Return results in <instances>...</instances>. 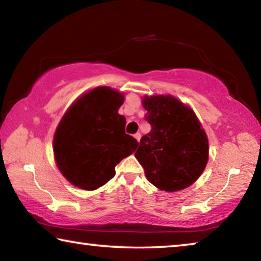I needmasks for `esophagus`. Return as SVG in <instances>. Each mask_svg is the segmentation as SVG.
<instances>
[{
	"instance_id": "1",
	"label": "esophagus",
	"mask_w": 261,
	"mask_h": 261,
	"mask_svg": "<svg viewBox=\"0 0 261 261\" xmlns=\"http://www.w3.org/2000/svg\"><path fill=\"white\" fill-rule=\"evenodd\" d=\"M140 137H142V135H140V134H139V132H137V134H136V135H135V138H136V139H137V142H139V140H140Z\"/></svg>"
}]
</instances>
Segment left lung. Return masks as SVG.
Returning a JSON list of instances; mask_svg holds the SVG:
<instances>
[{
    "mask_svg": "<svg viewBox=\"0 0 261 261\" xmlns=\"http://www.w3.org/2000/svg\"><path fill=\"white\" fill-rule=\"evenodd\" d=\"M142 105L152 129L140 139L135 156L146 179L168 193L189 187L209 158L208 137L195 113L172 95L144 96Z\"/></svg>",
    "mask_w": 261,
    "mask_h": 261,
    "instance_id": "obj_1",
    "label": "left lung"
}]
</instances>
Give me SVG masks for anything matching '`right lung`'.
<instances>
[{
    "label": "right lung",
    "mask_w": 261,
    "mask_h": 261,
    "mask_svg": "<svg viewBox=\"0 0 261 261\" xmlns=\"http://www.w3.org/2000/svg\"><path fill=\"white\" fill-rule=\"evenodd\" d=\"M123 93L96 87L77 98L58 124L53 137L56 164L75 187L95 190L115 176V166L138 146L125 134L118 114Z\"/></svg>",
    "instance_id": "add662e5"
}]
</instances>
